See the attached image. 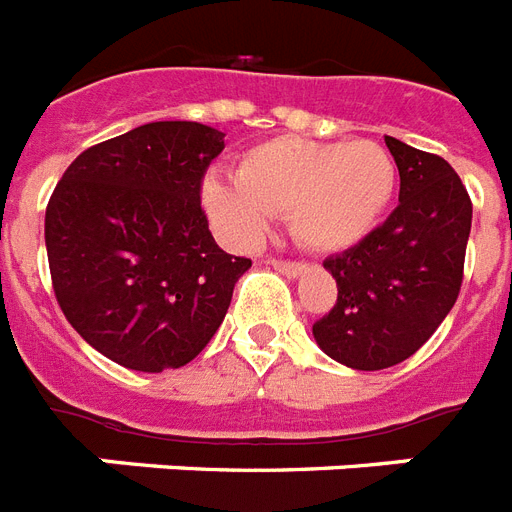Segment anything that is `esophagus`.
Here are the masks:
<instances>
[{
    "label": "esophagus",
    "instance_id": "esophagus-1",
    "mask_svg": "<svg viewBox=\"0 0 512 512\" xmlns=\"http://www.w3.org/2000/svg\"><path fill=\"white\" fill-rule=\"evenodd\" d=\"M272 267L277 269V272H282L285 277H298L301 272H304V264H298V261H280V259H272L269 261Z\"/></svg>",
    "mask_w": 512,
    "mask_h": 512
}]
</instances>
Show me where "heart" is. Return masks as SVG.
Listing matches in <instances>:
<instances>
[{
    "instance_id": "obj_1",
    "label": "heart",
    "mask_w": 512,
    "mask_h": 512,
    "mask_svg": "<svg viewBox=\"0 0 512 512\" xmlns=\"http://www.w3.org/2000/svg\"><path fill=\"white\" fill-rule=\"evenodd\" d=\"M396 185V161L378 142L275 137L237 158L235 179L211 171L200 182V206L235 248H253L272 214L285 211L298 243L341 253L378 227Z\"/></svg>"
}]
</instances>
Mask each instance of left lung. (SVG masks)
<instances>
[{
    "label": "left lung",
    "instance_id": "obj_1",
    "mask_svg": "<svg viewBox=\"0 0 512 512\" xmlns=\"http://www.w3.org/2000/svg\"><path fill=\"white\" fill-rule=\"evenodd\" d=\"M399 166V206L349 251L325 259L338 301L314 341L351 370L410 359L455 306L470 235L468 190L444 158L386 137Z\"/></svg>",
    "mask_w": 512,
    "mask_h": 512
}]
</instances>
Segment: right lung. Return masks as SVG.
Returning a JSON list of instances; mask_svg holds the SVG:
<instances>
[{
	"mask_svg": "<svg viewBox=\"0 0 512 512\" xmlns=\"http://www.w3.org/2000/svg\"><path fill=\"white\" fill-rule=\"evenodd\" d=\"M224 134L155 121L89 147L44 216L49 275L65 320L102 357L140 372L198 357L251 261L208 232L200 182Z\"/></svg>",
	"mask_w": 512,
	"mask_h": 512,
	"instance_id": "right-lung-1",
	"label": "right lung"
}]
</instances>
